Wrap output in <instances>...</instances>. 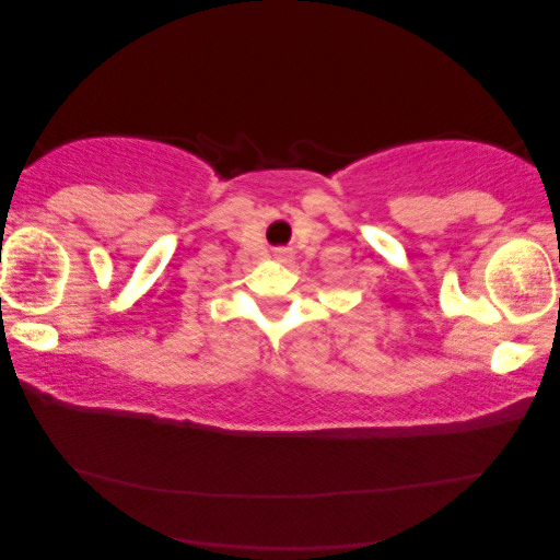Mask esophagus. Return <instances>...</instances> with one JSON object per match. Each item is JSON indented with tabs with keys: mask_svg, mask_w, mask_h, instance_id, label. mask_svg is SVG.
Masks as SVG:
<instances>
[{
	"mask_svg": "<svg viewBox=\"0 0 560 560\" xmlns=\"http://www.w3.org/2000/svg\"><path fill=\"white\" fill-rule=\"evenodd\" d=\"M275 257H278V259H288V252H285V249H278V252H275Z\"/></svg>",
	"mask_w": 560,
	"mask_h": 560,
	"instance_id": "34e87169",
	"label": "esophagus"
}]
</instances>
